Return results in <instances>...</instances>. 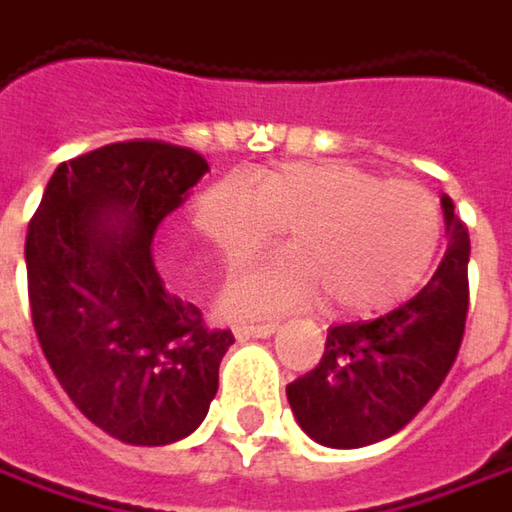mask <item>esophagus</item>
Wrapping results in <instances>:
<instances>
[{
	"label": "esophagus",
	"instance_id": "1",
	"mask_svg": "<svg viewBox=\"0 0 512 512\" xmlns=\"http://www.w3.org/2000/svg\"><path fill=\"white\" fill-rule=\"evenodd\" d=\"M275 329H278L275 323H243L234 329V335L240 341H249V338H269V335H275Z\"/></svg>",
	"mask_w": 512,
	"mask_h": 512
}]
</instances>
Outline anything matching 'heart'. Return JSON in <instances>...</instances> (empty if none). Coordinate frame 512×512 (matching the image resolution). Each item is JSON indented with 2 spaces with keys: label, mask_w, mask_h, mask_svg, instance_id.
Masks as SVG:
<instances>
[{
  "label": "heart",
  "mask_w": 512,
  "mask_h": 512,
  "mask_svg": "<svg viewBox=\"0 0 512 512\" xmlns=\"http://www.w3.org/2000/svg\"><path fill=\"white\" fill-rule=\"evenodd\" d=\"M191 226L234 272L286 229L289 249L243 272L223 309L263 318L326 306L372 315L407 300L427 280L441 246V206L412 180H384L349 163H283L223 177L191 203Z\"/></svg>",
  "instance_id": "obj_1"
}]
</instances>
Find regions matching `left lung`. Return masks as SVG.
I'll return each instance as SVG.
<instances>
[{
  "label": "left lung",
  "mask_w": 512,
  "mask_h": 512,
  "mask_svg": "<svg viewBox=\"0 0 512 512\" xmlns=\"http://www.w3.org/2000/svg\"><path fill=\"white\" fill-rule=\"evenodd\" d=\"M447 255L430 283L375 321L329 326L318 367L286 387L300 430L323 447L355 450L404 430L456 364L470 306V234L441 197Z\"/></svg>",
  "instance_id": "1"
}]
</instances>
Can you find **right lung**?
Returning a JSON list of instances; mask_svg holds the SVG:
<instances>
[{"label": "right lung", "mask_w": 512, "mask_h": 512, "mask_svg": "<svg viewBox=\"0 0 512 512\" xmlns=\"http://www.w3.org/2000/svg\"><path fill=\"white\" fill-rule=\"evenodd\" d=\"M209 163L183 145L125 140L59 163L25 237L36 338L79 412L125 444L191 435L234 344L168 295L151 240Z\"/></svg>", "instance_id": "add662e5"}]
</instances>
